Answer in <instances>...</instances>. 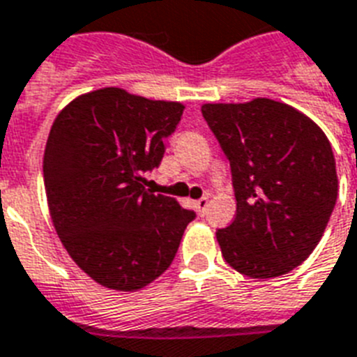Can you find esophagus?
Masks as SVG:
<instances>
[{"label": "esophagus", "instance_id": "1", "mask_svg": "<svg viewBox=\"0 0 357 357\" xmlns=\"http://www.w3.org/2000/svg\"><path fill=\"white\" fill-rule=\"evenodd\" d=\"M207 206H209V196H202L200 200L195 202V207L198 209V213H200V215H206Z\"/></svg>", "mask_w": 357, "mask_h": 357}]
</instances>
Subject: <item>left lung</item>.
Listing matches in <instances>:
<instances>
[{"instance_id": "1", "label": "left lung", "mask_w": 357, "mask_h": 357, "mask_svg": "<svg viewBox=\"0 0 357 357\" xmlns=\"http://www.w3.org/2000/svg\"><path fill=\"white\" fill-rule=\"evenodd\" d=\"M202 114L228 157L237 215L217 231L226 263L248 278L287 274L310 257L337 200L332 146L285 103H206Z\"/></svg>"}]
</instances>
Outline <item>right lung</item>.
<instances>
[{"label":"right lung","mask_w":357,"mask_h":357,"mask_svg":"<svg viewBox=\"0 0 357 357\" xmlns=\"http://www.w3.org/2000/svg\"><path fill=\"white\" fill-rule=\"evenodd\" d=\"M183 105L100 89L59 113L44 151L53 226L72 259L103 287L137 291L167 271L196 217L146 189Z\"/></svg>","instance_id":"1"}]
</instances>
